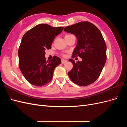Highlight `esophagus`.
Listing matches in <instances>:
<instances>
[{
	"label": "esophagus",
	"instance_id": "esophagus-1",
	"mask_svg": "<svg viewBox=\"0 0 127 127\" xmlns=\"http://www.w3.org/2000/svg\"><path fill=\"white\" fill-rule=\"evenodd\" d=\"M66 62H67V60H66L64 59H61V63H62L63 64H64V63H66Z\"/></svg>",
	"mask_w": 127,
	"mask_h": 127
}]
</instances>
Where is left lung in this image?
Masks as SVG:
<instances>
[{
    "label": "left lung",
    "mask_w": 127,
    "mask_h": 127,
    "mask_svg": "<svg viewBox=\"0 0 127 127\" xmlns=\"http://www.w3.org/2000/svg\"><path fill=\"white\" fill-rule=\"evenodd\" d=\"M73 34L77 42L72 57L79 56L81 61L70 59L73 68L68 76L72 82L82 86L89 85L97 79L106 60V45L100 31L91 23L81 22L64 30Z\"/></svg>",
    "instance_id": "1"
}]
</instances>
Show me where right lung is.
<instances>
[{"mask_svg": "<svg viewBox=\"0 0 127 127\" xmlns=\"http://www.w3.org/2000/svg\"><path fill=\"white\" fill-rule=\"evenodd\" d=\"M64 28H53L45 24L37 25L23 36L18 49L19 67L27 81L42 86L51 81L55 69L61 63L57 56L46 61L45 51L51 48L55 37Z\"/></svg>", "mask_w": 127, "mask_h": 127, "instance_id": "1", "label": "right lung"}]
</instances>
